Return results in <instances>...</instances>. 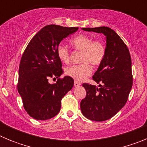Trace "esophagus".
<instances>
[{
    "label": "esophagus",
    "mask_w": 147,
    "mask_h": 147,
    "mask_svg": "<svg viewBox=\"0 0 147 147\" xmlns=\"http://www.w3.org/2000/svg\"><path fill=\"white\" fill-rule=\"evenodd\" d=\"M80 85H81V83L79 82L78 81H74V86L75 87H78V86H80Z\"/></svg>",
    "instance_id": "obj_1"
}]
</instances>
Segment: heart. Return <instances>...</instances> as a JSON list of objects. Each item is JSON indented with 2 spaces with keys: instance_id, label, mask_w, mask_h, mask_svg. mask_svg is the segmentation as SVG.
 Listing matches in <instances>:
<instances>
[{
  "instance_id": "b5f03b06",
  "label": "heart",
  "mask_w": 147,
  "mask_h": 147,
  "mask_svg": "<svg viewBox=\"0 0 147 147\" xmlns=\"http://www.w3.org/2000/svg\"><path fill=\"white\" fill-rule=\"evenodd\" d=\"M71 44L76 51H82L80 65H74L66 67L65 74L76 80H82L90 74L92 64L98 66L102 64L107 54L106 45L102 40H95L86 34H78L71 40ZM57 55L61 62L67 63L71 60L69 49L63 45H59L57 48Z\"/></svg>"
}]
</instances>
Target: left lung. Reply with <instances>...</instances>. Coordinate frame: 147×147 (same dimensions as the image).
<instances>
[{"label":"left lung","mask_w":147,"mask_h":147,"mask_svg":"<svg viewBox=\"0 0 147 147\" xmlns=\"http://www.w3.org/2000/svg\"><path fill=\"white\" fill-rule=\"evenodd\" d=\"M106 36L107 54L93 76L98 87L83 83L86 96L80 103L87 119L103 121L111 119L127 103L132 86V61L127 45L109 27L82 28Z\"/></svg>","instance_id":"1"}]
</instances>
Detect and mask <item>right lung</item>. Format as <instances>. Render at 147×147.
<instances>
[{"instance_id": "1", "label": "right lung", "mask_w": 147, "mask_h": 147, "mask_svg": "<svg viewBox=\"0 0 147 147\" xmlns=\"http://www.w3.org/2000/svg\"><path fill=\"white\" fill-rule=\"evenodd\" d=\"M78 28L46 26L34 36L23 52L19 66L18 90L23 107L33 119L47 120L57 115L62 98L74 86V80L70 76L59 78L63 71L57 48ZM52 77L58 80L50 84L48 80Z\"/></svg>"}]
</instances>
